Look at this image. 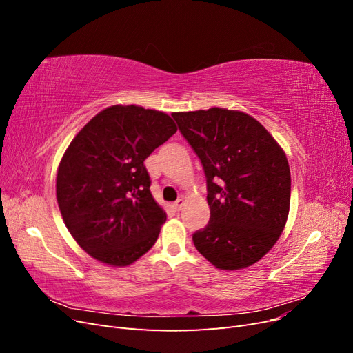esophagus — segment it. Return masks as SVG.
Segmentation results:
<instances>
[{
    "mask_svg": "<svg viewBox=\"0 0 353 353\" xmlns=\"http://www.w3.org/2000/svg\"><path fill=\"white\" fill-rule=\"evenodd\" d=\"M184 205H185V200H184L183 197H181V199H178V200L174 203V209H175V210H181V209L184 208Z\"/></svg>",
    "mask_w": 353,
    "mask_h": 353,
    "instance_id": "obj_1",
    "label": "esophagus"
}]
</instances>
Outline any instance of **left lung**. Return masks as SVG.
<instances>
[{
    "instance_id": "1",
    "label": "left lung",
    "mask_w": 353,
    "mask_h": 353,
    "mask_svg": "<svg viewBox=\"0 0 353 353\" xmlns=\"http://www.w3.org/2000/svg\"><path fill=\"white\" fill-rule=\"evenodd\" d=\"M172 116L206 174L210 219L193 234L196 249L219 270L252 266L287 222L292 178L284 150L248 113L212 108Z\"/></svg>"
}]
</instances>
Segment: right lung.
Masks as SVG:
<instances>
[{"label":"right lung","instance_id":"1","mask_svg":"<svg viewBox=\"0 0 353 353\" xmlns=\"http://www.w3.org/2000/svg\"><path fill=\"white\" fill-rule=\"evenodd\" d=\"M175 132L163 112L116 104L74 135L56 196L65 225L91 258L128 266L153 248L166 212L152 196L144 160Z\"/></svg>","mask_w":353,"mask_h":353}]
</instances>
